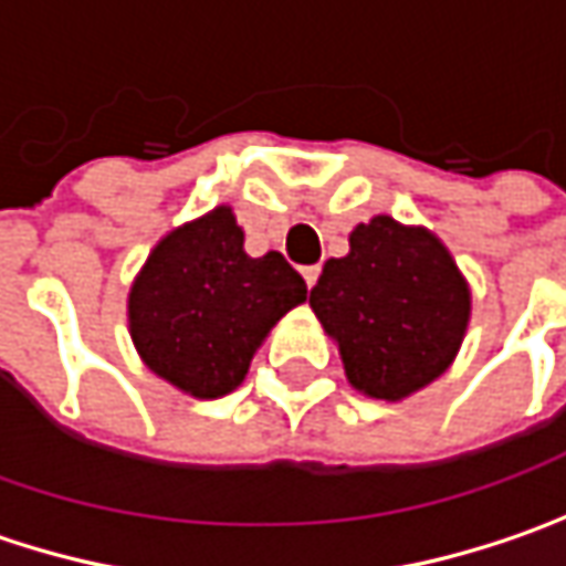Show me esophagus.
I'll return each mask as SVG.
<instances>
[{
	"label": "esophagus",
	"mask_w": 566,
	"mask_h": 566,
	"mask_svg": "<svg viewBox=\"0 0 566 566\" xmlns=\"http://www.w3.org/2000/svg\"><path fill=\"white\" fill-rule=\"evenodd\" d=\"M302 276H305V283H308V290L317 283V276H321V268L312 264V268H302Z\"/></svg>",
	"instance_id": "esophagus-1"
}]
</instances>
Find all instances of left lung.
I'll use <instances>...</instances> for the list:
<instances>
[{"label":"left lung","instance_id":"obj_1","mask_svg":"<svg viewBox=\"0 0 566 566\" xmlns=\"http://www.w3.org/2000/svg\"><path fill=\"white\" fill-rule=\"evenodd\" d=\"M308 305L337 339L349 384L402 400L457 359L472 295L438 235L375 217L353 229L346 258L324 264Z\"/></svg>","mask_w":566,"mask_h":566}]
</instances>
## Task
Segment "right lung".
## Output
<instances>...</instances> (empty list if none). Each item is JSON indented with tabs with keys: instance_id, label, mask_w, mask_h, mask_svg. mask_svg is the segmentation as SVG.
I'll use <instances>...</instances> for the list:
<instances>
[{
	"instance_id": "right-lung-1",
	"label": "right lung",
	"mask_w": 566,
	"mask_h": 566,
	"mask_svg": "<svg viewBox=\"0 0 566 566\" xmlns=\"http://www.w3.org/2000/svg\"><path fill=\"white\" fill-rule=\"evenodd\" d=\"M229 207L172 229L128 293V331L144 365L198 400L232 394L251 356L308 286L280 251L249 258Z\"/></svg>"
}]
</instances>
